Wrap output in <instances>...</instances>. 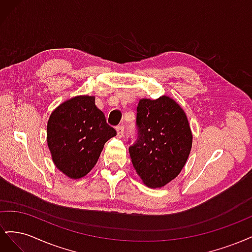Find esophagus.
I'll return each instance as SVG.
<instances>
[{
  "label": "esophagus",
  "instance_id": "34e87169",
  "mask_svg": "<svg viewBox=\"0 0 252 252\" xmlns=\"http://www.w3.org/2000/svg\"><path fill=\"white\" fill-rule=\"evenodd\" d=\"M117 135L118 138H122L124 135V126H118L117 127Z\"/></svg>",
  "mask_w": 252,
  "mask_h": 252
}]
</instances>
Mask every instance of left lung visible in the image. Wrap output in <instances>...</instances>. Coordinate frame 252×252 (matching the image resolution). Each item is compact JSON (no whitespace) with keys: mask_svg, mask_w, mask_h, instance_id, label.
I'll use <instances>...</instances> for the list:
<instances>
[{"mask_svg":"<svg viewBox=\"0 0 252 252\" xmlns=\"http://www.w3.org/2000/svg\"><path fill=\"white\" fill-rule=\"evenodd\" d=\"M138 139L129 147L134 169L145 185L161 188L185 166L192 146L186 114L171 97L142 98L136 107Z\"/></svg>","mask_w":252,"mask_h":252,"instance_id":"8db88e82","label":"left lung"}]
</instances>
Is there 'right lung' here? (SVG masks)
Masks as SVG:
<instances>
[{
    "instance_id": "add662e5",
    "label": "right lung",
    "mask_w": 252,
    "mask_h": 252,
    "mask_svg": "<svg viewBox=\"0 0 252 252\" xmlns=\"http://www.w3.org/2000/svg\"><path fill=\"white\" fill-rule=\"evenodd\" d=\"M117 135L95 106V97L78 95L53 110L47 123V144L57 168L68 178L85 177L96 164L105 143Z\"/></svg>"
}]
</instances>
